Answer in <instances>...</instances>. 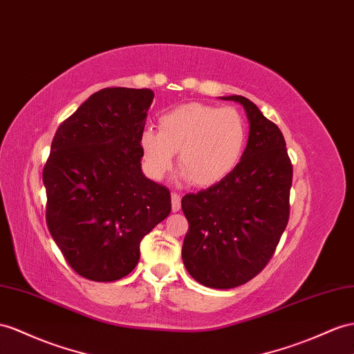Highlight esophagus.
<instances>
[{"instance_id":"1","label":"esophagus","mask_w":354,"mask_h":354,"mask_svg":"<svg viewBox=\"0 0 354 354\" xmlns=\"http://www.w3.org/2000/svg\"><path fill=\"white\" fill-rule=\"evenodd\" d=\"M180 209V196L178 193H171V211L178 212Z\"/></svg>"}]
</instances>
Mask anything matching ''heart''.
Returning a JSON list of instances; mask_svg holds the SVG:
<instances>
[{
    "instance_id": "b5f03b06",
    "label": "heart",
    "mask_w": 354,
    "mask_h": 354,
    "mask_svg": "<svg viewBox=\"0 0 354 354\" xmlns=\"http://www.w3.org/2000/svg\"><path fill=\"white\" fill-rule=\"evenodd\" d=\"M247 138L245 120L234 107L187 103L160 115L158 131L143 129L139 147L151 178L165 176L179 152L185 176L197 187H209L238 166Z\"/></svg>"
}]
</instances>
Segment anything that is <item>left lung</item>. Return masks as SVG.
Masks as SVG:
<instances>
[{"instance_id": "left-lung-1", "label": "left lung", "mask_w": 354, "mask_h": 354, "mask_svg": "<svg viewBox=\"0 0 354 354\" xmlns=\"http://www.w3.org/2000/svg\"><path fill=\"white\" fill-rule=\"evenodd\" d=\"M250 138L238 166L218 184L183 197L188 232L184 265L197 283L233 288L248 283L274 256L290 218L293 165L278 125L242 95Z\"/></svg>"}]
</instances>
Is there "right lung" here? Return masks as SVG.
<instances>
[{"mask_svg": "<svg viewBox=\"0 0 354 354\" xmlns=\"http://www.w3.org/2000/svg\"><path fill=\"white\" fill-rule=\"evenodd\" d=\"M153 93L103 88L62 122L43 169L46 223L70 268L91 281L121 279L140 242L171 211L170 192L145 178L139 136Z\"/></svg>", "mask_w": 354, "mask_h": 354, "instance_id": "add662e5", "label": "right lung"}]
</instances>
